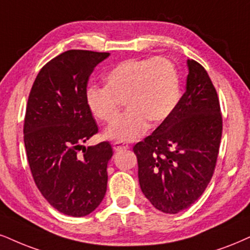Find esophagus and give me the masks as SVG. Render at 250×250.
<instances>
[{
  "mask_svg": "<svg viewBox=\"0 0 250 250\" xmlns=\"http://www.w3.org/2000/svg\"><path fill=\"white\" fill-rule=\"evenodd\" d=\"M128 147H130L128 146V144L123 143V141H116V143H113V149H115L116 152H120V150L127 149Z\"/></svg>",
  "mask_w": 250,
  "mask_h": 250,
  "instance_id": "obj_1",
  "label": "esophagus"
}]
</instances>
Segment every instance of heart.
Here are the masks:
<instances>
[{"label": "heart", "mask_w": 250, "mask_h": 250, "mask_svg": "<svg viewBox=\"0 0 250 250\" xmlns=\"http://www.w3.org/2000/svg\"><path fill=\"white\" fill-rule=\"evenodd\" d=\"M105 87H90L85 102L92 116L102 123L114 122L122 103L128 112L105 131L107 139L133 141L152 125L165 122L180 101L176 67L162 57L127 59L116 64L105 78Z\"/></svg>", "instance_id": "b5f03b06"}]
</instances>
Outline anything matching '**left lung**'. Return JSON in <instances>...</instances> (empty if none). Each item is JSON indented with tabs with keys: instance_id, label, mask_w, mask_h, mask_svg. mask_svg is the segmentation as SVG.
I'll use <instances>...</instances> for the list:
<instances>
[{
	"instance_id": "left-lung-1",
	"label": "left lung",
	"mask_w": 250,
	"mask_h": 250,
	"mask_svg": "<svg viewBox=\"0 0 250 250\" xmlns=\"http://www.w3.org/2000/svg\"><path fill=\"white\" fill-rule=\"evenodd\" d=\"M187 90L152 134L134 145L145 197L175 214L203 195L217 165L223 117L219 98L202 64L188 60Z\"/></svg>"
}]
</instances>
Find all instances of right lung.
<instances>
[{"label": "right lung", "instance_id": "1", "mask_svg": "<svg viewBox=\"0 0 250 250\" xmlns=\"http://www.w3.org/2000/svg\"><path fill=\"white\" fill-rule=\"evenodd\" d=\"M107 57L63 52L40 69L27 101L23 131L31 174L45 199L72 217L91 213L106 192L112 147L107 141L87 148L82 144L98 133L85 91L92 70Z\"/></svg>", "mask_w": 250, "mask_h": 250}]
</instances>
